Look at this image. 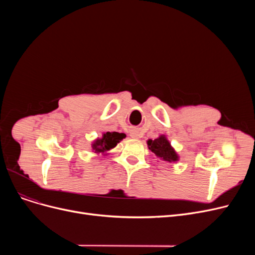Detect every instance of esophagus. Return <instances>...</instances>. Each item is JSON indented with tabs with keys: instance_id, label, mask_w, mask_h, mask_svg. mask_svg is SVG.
<instances>
[{
	"instance_id": "obj_1",
	"label": "esophagus",
	"mask_w": 255,
	"mask_h": 255,
	"mask_svg": "<svg viewBox=\"0 0 255 255\" xmlns=\"http://www.w3.org/2000/svg\"><path fill=\"white\" fill-rule=\"evenodd\" d=\"M130 136L132 137V138H138V134H137V133H135V132H132L131 133V134H130Z\"/></svg>"
}]
</instances>
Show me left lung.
<instances>
[{
  "label": "left lung",
  "instance_id": "obj_1",
  "mask_svg": "<svg viewBox=\"0 0 255 255\" xmlns=\"http://www.w3.org/2000/svg\"><path fill=\"white\" fill-rule=\"evenodd\" d=\"M149 149L162 161L165 162H177L179 155L172 148L170 142L165 135H160L156 139H149L146 141Z\"/></svg>",
  "mask_w": 255,
  "mask_h": 255
}]
</instances>
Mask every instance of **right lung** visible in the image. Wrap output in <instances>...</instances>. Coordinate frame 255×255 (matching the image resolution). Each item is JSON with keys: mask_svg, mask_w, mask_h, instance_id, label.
Listing matches in <instances>:
<instances>
[{"mask_svg": "<svg viewBox=\"0 0 255 255\" xmlns=\"http://www.w3.org/2000/svg\"><path fill=\"white\" fill-rule=\"evenodd\" d=\"M126 137L125 133H119V132H104L102 133V136L100 138H96L92 142V149L93 152L96 154H102L106 156L110 154L109 152L114 149L115 146Z\"/></svg>", "mask_w": 255, "mask_h": 255, "instance_id": "right-lung-1", "label": "right lung"}]
</instances>
